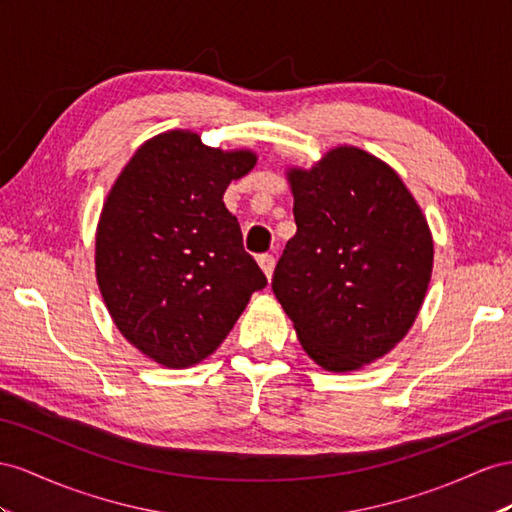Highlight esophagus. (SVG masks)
<instances>
[{"label": "esophagus", "instance_id": "1", "mask_svg": "<svg viewBox=\"0 0 512 512\" xmlns=\"http://www.w3.org/2000/svg\"><path fill=\"white\" fill-rule=\"evenodd\" d=\"M257 264H259L261 270H264L266 277L270 279L272 277V270H274V257L272 255H259L257 257Z\"/></svg>", "mask_w": 512, "mask_h": 512}]
</instances>
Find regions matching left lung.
<instances>
[{"mask_svg":"<svg viewBox=\"0 0 512 512\" xmlns=\"http://www.w3.org/2000/svg\"><path fill=\"white\" fill-rule=\"evenodd\" d=\"M296 235L272 292L307 355L331 372L381 359L409 333L432 272L422 209L385 162L337 147L290 170Z\"/></svg>","mask_w":512,"mask_h":512,"instance_id":"8db88e82","label":"left lung"}]
</instances>
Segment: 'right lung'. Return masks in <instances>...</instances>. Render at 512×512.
Listing matches in <instances>:
<instances>
[{
  "instance_id": "obj_1",
  "label": "right lung",
  "mask_w": 512,
  "mask_h": 512,
  "mask_svg": "<svg viewBox=\"0 0 512 512\" xmlns=\"http://www.w3.org/2000/svg\"><path fill=\"white\" fill-rule=\"evenodd\" d=\"M251 151L209 149L192 131L144 142L112 186L97 227V283L127 342L166 368L222 344L268 285L222 201Z\"/></svg>"
}]
</instances>
